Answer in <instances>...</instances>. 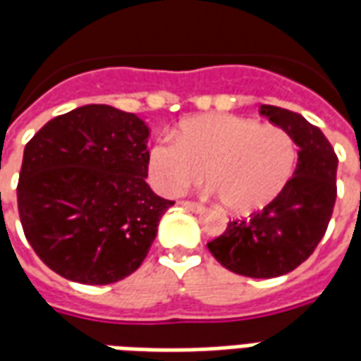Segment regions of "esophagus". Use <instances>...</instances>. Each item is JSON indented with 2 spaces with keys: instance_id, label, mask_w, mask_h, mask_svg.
I'll list each match as a JSON object with an SVG mask.
<instances>
[{
  "instance_id": "34e87169",
  "label": "esophagus",
  "mask_w": 361,
  "mask_h": 361,
  "mask_svg": "<svg viewBox=\"0 0 361 361\" xmlns=\"http://www.w3.org/2000/svg\"><path fill=\"white\" fill-rule=\"evenodd\" d=\"M186 209H190V212L194 213H200L202 209H204V206L202 204H198V202H188V200H184V202H180Z\"/></svg>"
}]
</instances>
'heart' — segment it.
<instances>
[{"mask_svg": "<svg viewBox=\"0 0 361 361\" xmlns=\"http://www.w3.org/2000/svg\"><path fill=\"white\" fill-rule=\"evenodd\" d=\"M296 142L285 128L213 113L184 121L149 148L152 183L167 196L207 183L228 212L250 213L277 198L294 175Z\"/></svg>", "mask_w": 361, "mask_h": 361, "instance_id": "1", "label": "heart"}]
</instances>
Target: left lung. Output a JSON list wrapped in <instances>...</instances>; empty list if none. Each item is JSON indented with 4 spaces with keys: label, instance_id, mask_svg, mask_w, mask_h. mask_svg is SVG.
<instances>
[{
    "label": "left lung",
    "instance_id": "left-lung-1",
    "mask_svg": "<svg viewBox=\"0 0 361 361\" xmlns=\"http://www.w3.org/2000/svg\"><path fill=\"white\" fill-rule=\"evenodd\" d=\"M298 146L294 177L285 190L246 219L231 221L207 248L223 267L252 279L281 277L314 254L333 215L336 157L325 134L300 113L275 105L259 109Z\"/></svg>",
    "mask_w": 361,
    "mask_h": 361
}]
</instances>
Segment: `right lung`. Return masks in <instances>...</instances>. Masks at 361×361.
Returning <instances> with one entry per match:
<instances>
[{
  "mask_svg": "<svg viewBox=\"0 0 361 361\" xmlns=\"http://www.w3.org/2000/svg\"><path fill=\"white\" fill-rule=\"evenodd\" d=\"M148 126L111 105L47 121L26 144L17 184L28 244L57 275L111 285L138 269L175 202L146 183Z\"/></svg>",
  "mask_w": 361,
  "mask_h": 361,
  "instance_id": "1",
  "label": "right lung"
}]
</instances>
